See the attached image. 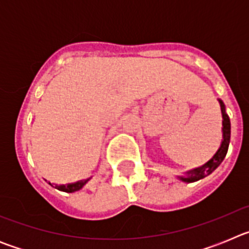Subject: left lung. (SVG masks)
I'll list each match as a JSON object with an SVG mask.
<instances>
[{
	"label": "left lung",
	"mask_w": 249,
	"mask_h": 249,
	"mask_svg": "<svg viewBox=\"0 0 249 249\" xmlns=\"http://www.w3.org/2000/svg\"><path fill=\"white\" fill-rule=\"evenodd\" d=\"M219 103H221L222 116H223V141H222L221 147H219L217 153L213 156V158L210 160V162H207L204 166L199 167V168H196L193 169V171H191V176L188 178H182L184 182L198 181V179H201V178L211 175V173H212L213 171H214V169L222 163V160H224V157H226V155H227L228 146H230V140H231V121L230 118H228L227 113H226L223 102L219 100Z\"/></svg>",
	"instance_id": "8db88e82"
}]
</instances>
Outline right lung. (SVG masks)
<instances>
[{
    "instance_id": "add662e5",
    "label": "right lung",
    "mask_w": 249,
    "mask_h": 249,
    "mask_svg": "<svg viewBox=\"0 0 249 249\" xmlns=\"http://www.w3.org/2000/svg\"><path fill=\"white\" fill-rule=\"evenodd\" d=\"M89 179H86V181H81V182H76V183H72V184H61V186H57L56 184V188L59 191H63V192H76V191H80L86 183H87ZM50 183V182H48ZM51 184V183H50Z\"/></svg>"
}]
</instances>
